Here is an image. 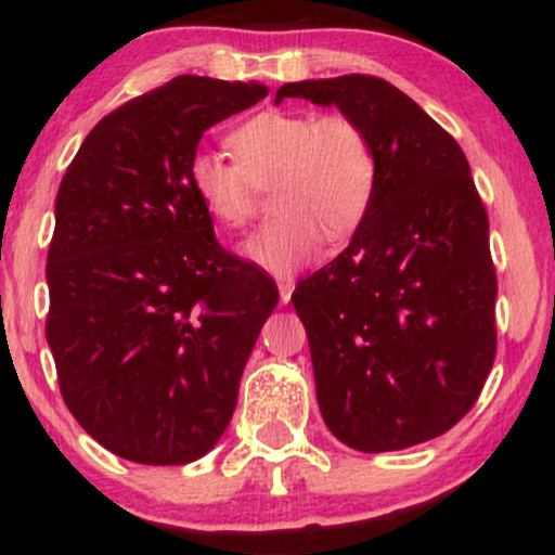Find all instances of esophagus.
<instances>
[{"mask_svg": "<svg viewBox=\"0 0 555 555\" xmlns=\"http://www.w3.org/2000/svg\"><path fill=\"white\" fill-rule=\"evenodd\" d=\"M292 292H295V282L292 279H279V299L286 305L292 299Z\"/></svg>", "mask_w": 555, "mask_h": 555, "instance_id": "obj_1", "label": "esophagus"}]
</instances>
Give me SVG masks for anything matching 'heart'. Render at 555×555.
Returning <instances> with one entry per match:
<instances>
[{"mask_svg":"<svg viewBox=\"0 0 555 555\" xmlns=\"http://www.w3.org/2000/svg\"><path fill=\"white\" fill-rule=\"evenodd\" d=\"M232 158L201 151L190 162L193 193L219 227L242 229L258 188L273 182L279 216L242 242L260 269L289 276L323 253L326 232L349 237L362 224L378 182V156L365 127L341 114L263 112L229 135Z\"/></svg>","mask_w":555,"mask_h":555,"instance_id":"heart-1","label":"heart"}]
</instances>
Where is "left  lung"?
I'll list each match as a JSON object with an SVG mask.
<instances>
[{
	"label": "left lung",
	"mask_w": 555,
	"mask_h": 555,
	"mask_svg": "<svg viewBox=\"0 0 555 555\" xmlns=\"http://www.w3.org/2000/svg\"><path fill=\"white\" fill-rule=\"evenodd\" d=\"M365 127L378 182L347 250L297 284L328 430L378 454L443 436L473 410L495 358L488 214L467 156L415 101L373 75L286 82Z\"/></svg>",
	"instance_id": "1"
}]
</instances>
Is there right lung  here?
<instances>
[{
  "label": "right lung",
  "mask_w": 555,
  "mask_h": 555,
  "mask_svg": "<svg viewBox=\"0 0 555 555\" xmlns=\"http://www.w3.org/2000/svg\"><path fill=\"white\" fill-rule=\"evenodd\" d=\"M269 95L180 75L106 114L54 203L47 341L67 410L138 464H188L232 420L276 284L216 242L190 184L203 132Z\"/></svg>",
  "instance_id": "1"
}]
</instances>
